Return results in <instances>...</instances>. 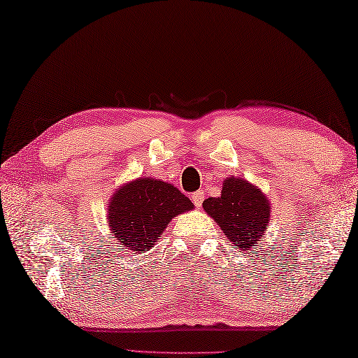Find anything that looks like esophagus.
I'll return each instance as SVG.
<instances>
[{
    "instance_id": "1",
    "label": "esophagus",
    "mask_w": 358,
    "mask_h": 358,
    "mask_svg": "<svg viewBox=\"0 0 358 358\" xmlns=\"http://www.w3.org/2000/svg\"><path fill=\"white\" fill-rule=\"evenodd\" d=\"M203 199H205V196H203V192H201V191H197V192L192 194V201L197 208H200L201 203H203Z\"/></svg>"
}]
</instances>
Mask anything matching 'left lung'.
<instances>
[{"label": "left lung", "mask_w": 358, "mask_h": 358, "mask_svg": "<svg viewBox=\"0 0 358 358\" xmlns=\"http://www.w3.org/2000/svg\"><path fill=\"white\" fill-rule=\"evenodd\" d=\"M203 210L243 253L263 241L271 219L268 197L247 180L230 177L222 183L219 197L203 201Z\"/></svg>", "instance_id": "1"}]
</instances>
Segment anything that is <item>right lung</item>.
<instances>
[{
  "mask_svg": "<svg viewBox=\"0 0 358 358\" xmlns=\"http://www.w3.org/2000/svg\"><path fill=\"white\" fill-rule=\"evenodd\" d=\"M108 205L109 230L117 244L139 253L158 243L175 216L194 208L177 187L148 177L119 187Z\"/></svg>",
  "mask_w": 358,
  "mask_h": 358,
  "instance_id": "1",
  "label": "right lung"
}]
</instances>
